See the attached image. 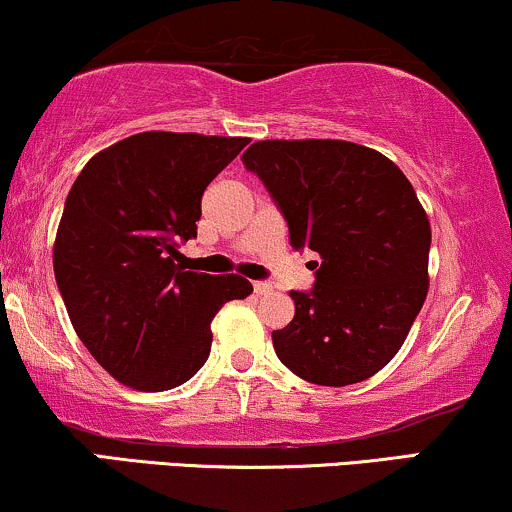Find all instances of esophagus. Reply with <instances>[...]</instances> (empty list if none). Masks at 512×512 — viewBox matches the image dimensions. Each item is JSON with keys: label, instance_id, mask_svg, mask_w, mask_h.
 Here are the masks:
<instances>
[{"label": "esophagus", "instance_id": "obj_1", "mask_svg": "<svg viewBox=\"0 0 512 512\" xmlns=\"http://www.w3.org/2000/svg\"><path fill=\"white\" fill-rule=\"evenodd\" d=\"M254 292L256 296H266L273 292V285H270V282H254Z\"/></svg>", "mask_w": 512, "mask_h": 512}]
</instances>
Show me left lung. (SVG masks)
I'll list each match as a JSON object with an SVG mask.
<instances>
[{"mask_svg": "<svg viewBox=\"0 0 512 512\" xmlns=\"http://www.w3.org/2000/svg\"><path fill=\"white\" fill-rule=\"evenodd\" d=\"M242 161L294 249L323 258L311 292H289L294 320L273 332L277 358L323 387L368 380L406 342L430 287L432 230L413 185L380 151L344 140H263Z\"/></svg>", "mask_w": 512, "mask_h": 512, "instance_id": "obj_1", "label": "left lung"}]
</instances>
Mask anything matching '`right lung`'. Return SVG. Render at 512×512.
Segmentation results:
<instances>
[{"instance_id":"1","label":"right lung","mask_w":512,"mask_h":512,"mask_svg":"<svg viewBox=\"0 0 512 512\" xmlns=\"http://www.w3.org/2000/svg\"><path fill=\"white\" fill-rule=\"evenodd\" d=\"M246 137L140 132L87 161L63 206L54 275L94 361L140 391L180 387L211 353V320L254 287L180 266L201 197Z\"/></svg>"}]
</instances>
